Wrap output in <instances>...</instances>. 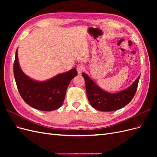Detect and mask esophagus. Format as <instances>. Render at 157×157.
Listing matches in <instances>:
<instances>
[{
  "instance_id": "34e87169",
  "label": "esophagus",
  "mask_w": 157,
  "mask_h": 157,
  "mask_svg": "<svg viewBox=\"0 0 157 157\" xmlns=\"http://www.w3.org/2000/svg\"><path fill=\"white\" fill-rule=\"evenodd\" d=\"M84 66H83L82 65L79 64L78 65H77V72H78V74L81 73L82 72V71H84Z\"/></svg>"
}]
</instances>
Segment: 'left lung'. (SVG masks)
I'll use <instances>...</instances> for the list:
<instances>
[{"label": "left lung", "instance_id": "obj_1", "mask_svg": "<svg viewBox=\"0 0 157 157\" xmlns=\"http://www.w3.org/2000/svg\"><path fill=\"white\" fill-rule=\"evenodd\" d=\"M85 80L88 101L94 108L101 111H113L120 109L129 103L134 98L137 88L140 75L128 88L112 94L104 91L87 75L82 73Z\"/></svg>", "mask_w": 157, "mask_h": 157}]
</instances>
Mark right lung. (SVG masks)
I'll list each match as a JSON object with an SVG mask.
<instances>
[{
	"instance_id": "obj_1",
	"label": "right lung",
	"mask_w": 157,
	"mask_h": 157,
	"mask_svg": "<svg viewBox=\"0 0 157 157\" xmlns=\"http://www.w3.org/2000/svg\"><path fill=\"white\" fill-rule=\"evenodd\" d=\"M13 75L18 91L26 103L38 110L51 111L62 105L68 85L77 75V71L74 68L46 81H36L22 71L19 64L17 49Z\"/></svg>"
}]
</instances>
